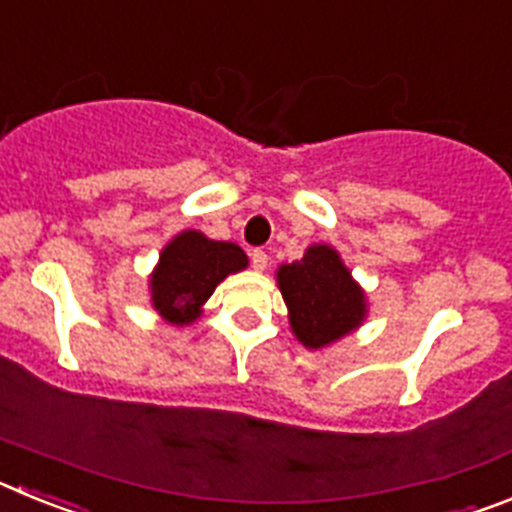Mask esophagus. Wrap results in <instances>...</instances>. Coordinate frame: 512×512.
<instances>
[{
    "mask_svg": "<svg viewBox=\"0 0 512 512\" xmlns=\"http://www.w3.org/2000/svg\"><path fill=\"white\" fill-rule=\"evenodd\" d=\"M251 264L256 271H264L266 266H269V256H266V251H261V248H253Z\"/></svg>",
    "mask_w": 512,
    "mask_h": 512,
    "instance_id": "esophagus-1",
    "label": "esophagus"
}]
</instances>
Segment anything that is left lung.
I'll return each instance as SVG.
<instances>
[{
    "instance_id": "left-lung-1",
    "label": "left lung",
    "mask_w": 512,
    "mask_h": 512,
    "mask_svg": "<svg viewBox=\"0 0 512 512\" xmlns=\"http://www.w3.org/2000/svg\"><path fill=\"white\" fill-rule=\"evenodd\" d=\"M277 279L289 323L305 346L338 341L364 320V292L330 246H310L305 259L279 266Z\"/></svg>"
}]
</instances>
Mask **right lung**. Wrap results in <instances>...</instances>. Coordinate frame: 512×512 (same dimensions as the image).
I'll use <instances>...</instances> for the list:
<instances>
[{"mask_svg":"<svg viewBox=\"0 0 512 512\" xmlns=\"http://www.w3.org/2000/svg\"><path fill=\"white\" fill-rule=\"evenodd\" d=\"M246 264V253L235 243L210 241L197 230L176 235L151 277L153 307L169 323H192L217 284Z\"/></svg>","mask_w":512,"mask_h":512,"instance_id":"add662e5","label":"right lung"}]
</instances>
